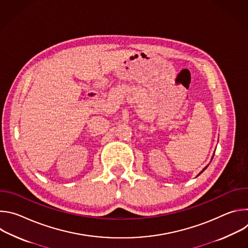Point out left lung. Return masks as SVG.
Returning a JSON list of instances; mask_svg holds the SVG:
<instances>
[{"mask_svg": "<svg viewBox=\"0 0 248 248\" xmlns=\"http://www.w3.org/2000/svg\"><path fill=\"white\" fill-rule=\"evenodd\" d=\"M207 167H208V166H207ZM207 167H205V168H204V169H203V170H202V171H201V172H203V171H204V170H206V168H207ZM201 172H200V173H201ZM200 173H199V174H200Z\"/></svg>", "mask_w": 248, "mask_h": 248, "instance_id": "8db88e82", "label": "left lung"}]
</instances>
